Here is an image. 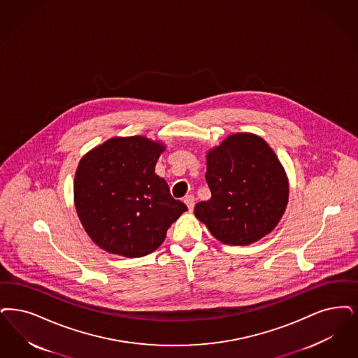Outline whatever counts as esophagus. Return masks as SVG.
<instances>
[{"mask_svg": "<svg viewBox=\"0 0 358 358\" xmlns=\"http://www.w3.org/2000/svg\"><path fill=\"white\" fill-rule=\"evenodd\" d=\"M184 202H185L187 209L192 212L193 208H194V197L192 194H189V196H186L185 199H184Z\"/></svg>", "mask_w": 358, "mask_h": 358, "instance_id": "esophagus-1", "label": "esophagus"}]
</instances>
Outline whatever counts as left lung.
Wrapping results in <instances>:
<instances>
[{
  "instance_id": "8db88e82",
  "label": "left lung",
  "mask_w": 358,
  "mask_h": 358,
  "mask_svg": "<svg viewBox=\"0 0 358 358\" xmlns=\"http://www.w3.org/2000/svg\"><path fill=\"white\" fill-rule=\"evenodd\" d=\"M210 200L194 215L218 241L245 246L269 234L285 213L289 181L268 143L253 133H234L206 153Z\"/></svg>"
}]
</instances>
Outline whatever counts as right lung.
Wrapping results in <instances>:
<instances>
[{"label": "right lung", "instance_id": "add662e5", "mask_svg": "<svg viewBox=\"0 0 358 358\" xmlns=\"http://www.w3.org/2000/svg\"><path fill=\"white\" fill-rule=\"evenodd\" d=\"M165 148L143 136L113 137L80 159L76 210L92 241L108 253L136 258L155 252L187 210L155 172Z\"/></svg>", "mask_w": 358, "mask_h": 358}]
</instances>
